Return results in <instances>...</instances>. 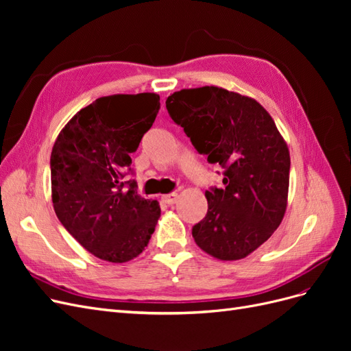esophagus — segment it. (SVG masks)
<instances>
[{
	"label": "esophagus",
	"mask_w": 351,
	"mask_h": 351,
	"mask_svg": "<svg viewBox=\"0 0 351 351\" xmlns=\"http://www.w3.org/2000/svg\"><path fill=\"white\" fill-rule=\"evenodd\" d=\"M177 199H178L177 193H169V195H164L162 196V200L165 202L167 205H174L176 202H177Z\"/></svg>",
	"instance_id": "34e87169"
}]
</instances>
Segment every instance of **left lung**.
<instances>
[{
    "label": "left lung",
    "mask_w": 351,
    "mask_h": 351,
    "mask_svg": "<svg viewBox=\"0 0 351 351\" xmlns=\"http://www.w3.org/2000/svg\"><path fill=\"white\" fill-rule=\"evenodd\" d=\"M167 110L199 154L219 164L222 189L206 190L197 246L219 261L249 256L278 228L287 209L290 152L272 117L253 98L218 86L169 95Z\"/></svg>",
    "instance_id": "obj_1"
}]
</instances>
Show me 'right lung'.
<instances>
[{"instance_id":"right-lung-1","label":"right lung","mask_w":351,"mask_h":351,"mask_svg":"<svg viewBox=\"0 0 351 351\" xmlns=\"http://www.w3.org/2000/svg\"><path fill=\"white\" fill-rule=\"evenodd\" d=\"M159 95H110L73 115L51 152V196L61 224L93 256L112 263L145 250L161 217L156 200L125 182L159 111ZM128 187H125V184Z\"/></svg>"}]
</instances>
